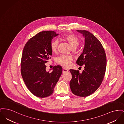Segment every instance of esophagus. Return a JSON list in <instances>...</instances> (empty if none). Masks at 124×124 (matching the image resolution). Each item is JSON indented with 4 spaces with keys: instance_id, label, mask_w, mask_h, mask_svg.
Instances as JSON below:
<instances>
[{
    "instance_id": "esophagus-1",
    "label": "esophagus",
    "mask_w": 124,
    "mask_h": 124,
    "mask_svg": "<svg viewBox=\"0 0 124 124\" xmlns=\"http://www.w3.org/2000/svg\"><path fill=\"white\" fill-rule=\"evenodd\" d=\"M68 70L67 69L65 68H63V73H65V72H68Z\"/></svg>"
}]
</instances>
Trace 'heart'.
Masks as SVG:
<instances>
[{"label":"heart","mask_w":124,"mask_h":124,"mask_svg":"<svg viewBox=\"0 0 124 124\" xmlns=\"http://www.w3.org/2000/svg\"><path fill=\"white\" fill-rule=\"evenodd\" d=\"M63 38L68 42L72 48H76L79 44V39L77 37L73 34H67L63 36ZM59 41L58 40H54L51 44V49L53 53L57 52ZM72 58L68 55H61L56 59L57 63L65 67H68L71 65Z\"/></svg>","instance_id":"1"}]
</instances>
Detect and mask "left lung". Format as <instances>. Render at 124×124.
I'll return each instance as SVG.
<instances>
[{
    "label": "left lung",
    "instance_id": "8db88e82",
    "mask_svg": "<svg viewBox=\"0 0 124 124\" xmlns=\"http://www.w3.org/2000/svg\"><path fill=\"white\" fill-rule=\"evenodd\" d=\"M77 31L84 37L85 45L76 63L80 66L85 65V69L81 73L70 70L72 75L70 86L74 94L84 97L92 94L100 87L106 69V54L100 41L93 34L85 30Z\"/></svg>",
    "mask_w": 124,
    "mask_h": 124
}]
</instances>
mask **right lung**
I'll use <instances>...</instances> for the list:
<instances>
[{"label": "right lung", "instance_id": "obj_1", "mask_svg": "<svg viewBox=\"0 0 124 124\" xmlns=\"http://www.w3.org/2000/svg\"><path fill=\"white\" fill-rule=\"evenodd\" d=\"M59 34L52 31H43L30 39L25 45L22 55L21 71L24 82L30 91L39 98L52 94L62 72L60 65L53 71H46L45 63L52 55V40Z\"/></svg>", "mask_w": 124, "mask_h": 124}]
</instances>
